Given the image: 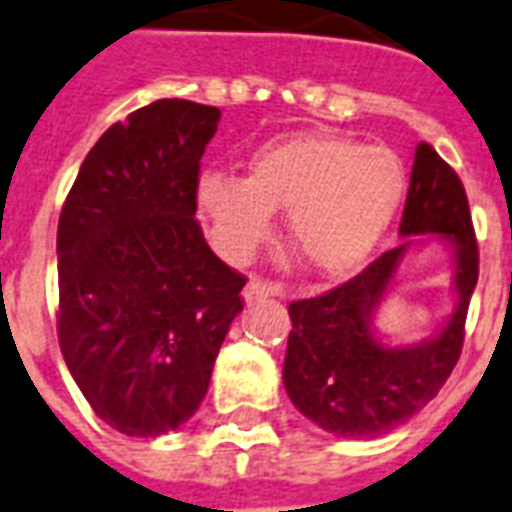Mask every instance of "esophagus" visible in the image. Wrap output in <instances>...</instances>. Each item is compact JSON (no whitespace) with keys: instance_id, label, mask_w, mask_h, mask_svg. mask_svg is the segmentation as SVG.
<instances>
[{"instance_id":"1","label":"esophagus","mask_w":512,"mask_h":512,"mask_svg":"<svg viewBox=\"0 0 512 512\" xmlns=\"http://www.w3.org/2000/svg\"><path fill=\"white\" fill-rule=\"evenodd\" d=\"M243 296L248 304H253V301L259 299H267V296H280V299H283L285 288L280 283H269V280H261V277H251L248 285H245Z\"/></svg>"}]
</instances>
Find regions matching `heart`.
<instances>
[{"instance_id": "heart-1", "label": "heart", "mask_w": 512, "mask_h": 512, "mask_svg": "<svg viewBox=\"0 0 512 512\" xmlns=\"http://www.w3.org/2000/svg\"><path fill=\"white\" fill-rule=\"evenodd\" d=\"M406 192L403 165L387 146L304 133L251 157L248 178L202 173L197 205L216 251L248 261L267 243L275 211H288V240L318 275H344L374 251Z\"/></svg>"}]
</instances>
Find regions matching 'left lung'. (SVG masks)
I'll return each instance as SVG.
<instances>
[{
	"mask_svg": "<svg viewBox=\"0 0 512 512\" xmlns=\"http://www.w3.org/2000/svg\"><path fill=\"white\" fill-rule=\"evenodd\" d=\"M400 235H441L454 256L457 307L419 344H384L374 315L411 240L315 299L291 301L293 331L283 384L293 406L339 438H374L403 425L438 395L465 342L467 304L478 283V243L459 176L430 144L417 146Z\"/></svg>",
	"mask_w": 512,
	"mask_h": 512,
	"instance_id": "1",
	"label": "left lung"
}]
</instances>
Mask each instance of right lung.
Instances as JSON below:
<instances>
[{"label":"right lung","mask_w":512,"mask_h":512,"mask_svg":"<svg viewBox=\"0 0 512 512\" xmlns=\"http://www.w3.org/2000/svg\"><path fill=\"white\" fill-rule=\"evenodd\" d=\"M221 112L162 98L114 122L58 221V342L90 408L157 438L200 408L245 277L208 248L200 157Z\"/></svg>","instance_id":"add662e5"}]
</instances>
